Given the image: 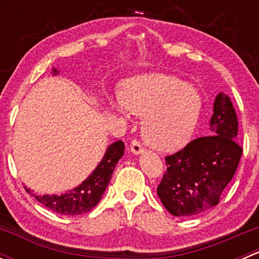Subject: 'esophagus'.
<instances>
[{
  "label": "esophagus",
  "mask_w": 259,
  "mask_h": 259,
  "mask_svg": "<svg viewBox=\"0 0 259 259\" xmlns=\"http://www.w3.org/2000/svg\"><path fill=\"white\" fill-rule=\"evenodd\" d=\"M130 150H132L133 154H142L143 151H144V148H143V145L140 144V142H138V140H133L132 144H130Z\"/></svg>",
  "instance_id": "esophagus-1"
}]
</instances>
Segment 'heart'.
I'll return each mask as SVG.
<instances>
[{
    "label": "heart",
    "mask_w": 259,
    "mask_h": 259,
    "mask_svg": "<svg viewBox=\"0 0 259 259\" xmlns=\"http://www.w3.org/2000/svg\"><path fill=\"white\" fill-rule=\"evenodd\" d=\"M121 103L130 113L144 116L143 137L159 150H173L190 140L202 111L197 89L178 77L143 75L122 83ZM120 110L121 104H113Z\"/></svg>",
    "instance_id": "b5f03b06"
}]
</instances>
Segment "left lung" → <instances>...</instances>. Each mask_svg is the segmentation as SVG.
<instances>
[{
  "mask_svg": "<svg viewBox=\"0 0 259 259\" xmlns=\"http://www.w3.org/2000/svg\"><path fill=\"white\" fill-rule=\"evenodd\" d=\"M209 124V135L165 156L166 171L156 192L176 217L197 215L215 207L238 168L243 153L237 144L238 119L226 94L217 95Z\"/></svg>",
  "mask_w": 259,
  "mask_h": 259,
  "instance_id": "left-lung-1",
  "label": "left lung"
}]
</instances>
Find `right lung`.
Masks as SVG:
<instances>
[{
    "instance_id": "obj_1",
    "label": "right lung",
    "mask_w": 259,
    "mask_h": 259,
    "mask_svg": "<svg viewBox=\"0 0 259 259\" xmlns=\"http://www.w3.org/2000/svg\"><path fill=\"white\" fill-rule=\"evenodd\" d=\"M52 71H54V75L59 74L56 69H54ZM124 143L121 140H117L109 145L105 151V155L101 159L95 170L90 174V177L83 180L79 187L64 193V194L35 195L27 188H26V192L32 194L41 204L59 214L80 215V214L88 213L100 202L104 192L108 188L117 161L124 155Z\"/></svg>"
}]
</instances>
